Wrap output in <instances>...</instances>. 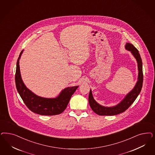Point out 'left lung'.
Masks as SVG:
<instances>
[{"mask_svg":"<svg viewBox=\"0 0 155 155\" xmlns=\"http://www.w3.org/2000/svg\"><path fill=\"white\" fill-rule=\"evenodd\" d=\"M125 48L126 50L130 51L132 54L137 60L139 71L138 80L133 90L125 96L124 99L117 105L112 107H104L98 104L94 99L92 91L91 90H90V94L88 97L89 104L90 107H91V109L97 115L100 116H113L118 115L122 112H124L135 101L136 99L137 98V97L139 95L141 92L143 82V64L140 54L139 52V51L135 48V46L129 43H126Z\"/></svg>","mask_w":155,"mask_h":155,"instance_id":"obj_1","label":"left lung"}]
</instances>
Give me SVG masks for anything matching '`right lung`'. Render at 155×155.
Segmentation results:
<instances>
[{
  "label": "right lung",
  "instance_id": "right-lung-1",
  "mask_svg": "<svg viewBox=\"0 0 155 155\" xmlns=\"http://www.w3.org/2000/svg\"><path fill=\"white\" fill-rule=\"evenodd\" d=\"M23 51H21L17 60L15 74L16 87L21 98L28 109L35 114L46 116L61 114L67 108L72 95L78 86L65 88L56 98H45L35 95L26 87L21 78L19 59Z\"/></svg>",
  "mask_w": 155,
  "mask_h": 155
}]
</instances>
